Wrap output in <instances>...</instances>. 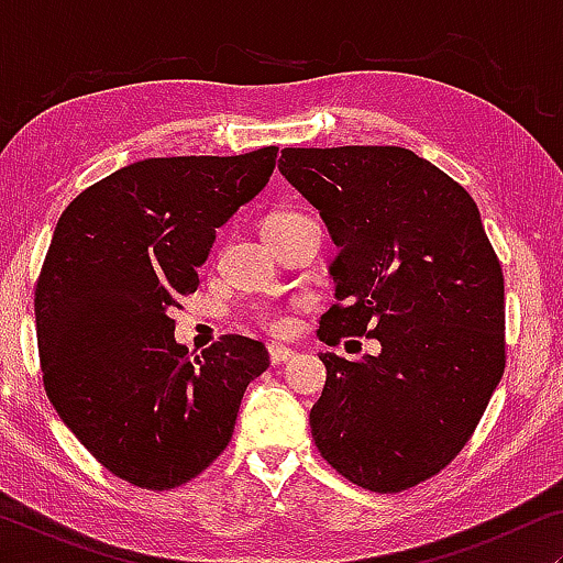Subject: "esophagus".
<instances>
[{
	"label": "esophagus",
	"instance_id": "1",
	"mask_svg": "<svg viewBox=\"0 0 563 563\" xmlns=\"http://www.w3.org/2000/svg\"><path fill=\"white\" fill-rule=\"evenodd\" d=\"M291 356H295V351H291L289 345H279V343L268 345V358H272V364H284V361H289Z\"/></svg>",
	"mask_w": 563,
	"mask_h": 563
}]
</instances>
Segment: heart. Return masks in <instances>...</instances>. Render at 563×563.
Returning <instances> with one entry per match:
<instances>
[{
  "label": "heart",
  "instance_id": "heart-1",
  "mask_svg": "<svg viewBox=\"0 0 563 563\" xmlns=\"http://www.w3.org/2000/svg\"><path fill=\"white\" fill-rule=\"evenodd\" d=\"M297 220H305V214H297V212H276V214H272V218L266 220V225L264 228H282V225H291V222H297ZM272 322L274 328H282V320H268Z\"/></svg>",
  "mask_w": 563,
  "mask_h": 563
}]
</instances>
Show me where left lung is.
<instances>
[{
  "mask_svg": "<svg viewBox=\"0 0 563 563\" xmlns=\"http://www.w3.org/2000/svg\"><path fill=\"white\" fill-rule=\"evenodd\" d=\"M279 172L338 245L320 341L382 345L364 361L320 353L314 445L358 487H415L464 449L505 372V279L479 207L397 145L284 148Z\"/></svg>",
  "mask_w": 563,
  "mask_h": 563,
  "instance_id": "left-lung-1",
  "label": "left lung"
}]
</instances>
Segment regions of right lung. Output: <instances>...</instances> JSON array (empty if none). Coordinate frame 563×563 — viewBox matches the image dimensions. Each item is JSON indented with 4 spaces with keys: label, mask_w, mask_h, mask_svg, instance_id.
I'll use <instances>...</instances> for the list:
<instances>
[{
    "label": "right lung",
    "mask_w": 563,
    "mask_h": 563,
    "mask_svg": "<svg viewBox=\"0 0 563 563\" xmlns=\"http://www.w3.org/2000/svg\"><path fill=\"white\" fill-rule=\"evenodd\" d=\"M276 153L135 161L84 189L53 230L35 287L45 391L84 449L135 487L205 472L268 368L264 343L245 335L191 361L168 312L197 289L218 228L266 187Z\"/></svg>",
    "instance_id": "obj_1"
}]
</instances>
